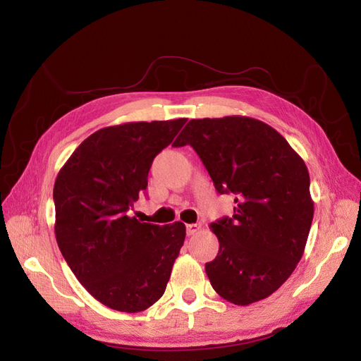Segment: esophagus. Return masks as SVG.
Returning <instances> with one entry per match:
<instances>
[{"mask_svg": "<svg viewBox=\"0 0 361 361\" xmlns=\"http://www.w3.org/2000/svg\"><path fill=\"white\" fill-rule=\"evenodd\" d=\"M200 228H202V224H200V223L187 224V235L191 236V235H194V233H197V232L200 231Z\"/></svg>", "mask_w": 361, "mask_h": 361, "instance_id": "34e87169", "label": "esophagus"}]
</instances>
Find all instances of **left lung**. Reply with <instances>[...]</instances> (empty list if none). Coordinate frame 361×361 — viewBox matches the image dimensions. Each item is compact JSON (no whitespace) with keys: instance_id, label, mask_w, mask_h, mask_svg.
I'll return each mask as SVG.
<instances>
[{"instance_id":"8db88e82","label":"left lung","mask_w":361,"mask_h":361,"mask_svg":"<svg viewBox=\"0 0 361 361\" xmlns=\"http://www.w3.org/2000/svg\"><path fill=\"white\" fill-rule=\"evenodd\" d=\"M190 145L220 194H235L233 216L211 224L220 250L204 271L236 305L274 293L300 262L313 220L310 178L285 137L244 116L192 118L174 141Z\"/></svg>"}]
</instances>
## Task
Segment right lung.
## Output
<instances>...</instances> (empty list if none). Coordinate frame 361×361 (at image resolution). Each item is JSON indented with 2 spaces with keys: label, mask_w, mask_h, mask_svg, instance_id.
I'll list each match as a JSON object with an SVG mask.
<instances>
[{
  "label": "right lung",
  "mask_w": 361,
  "mask_h": 361,
  "mask_svg": "<svg viewBox=\"0 0 361 361\" xmlns=\"http://www.w3.org/2000/svg\"><path fill=\"white\" fill-rule=\"evenodd\" d=\"M187 118L134 122L96 130L75 149L54 185L56 238L92 297L137 313L166 292L185 241V224L140 223L134 209L154 158Z\"/></svg>",
  "instance_id": "right-lung-1"
}]
</instances>
